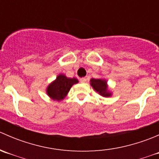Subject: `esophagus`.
Wrapping results in <instances>:
<instances>
[{
	"mask_svg": "<svg viewBox=\"0 0 159 159\" xmlns=\"http://www.w3.org/2000/svg\"><path fill=\"white\" fill-rule=\"evenodd\" d=\"M86 81H87V79H86L85 78H82L80 79V82L81 83H85Z\"/></svg>",
	"mask_w": 159,
	"mask_h": 159,
	"instance_id": "esophagus-1",
	"label": "esophagus"
}]
</instances>
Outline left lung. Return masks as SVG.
Returning a JSON list of instances; mask_svg holds the SVG:
<instances>
[{"mask_svg":"<svg viewBox=\"0 0 159 159\" xmlns=\"http://www.w3.org/2000/svg\"><path fill=\"white\" fill-rule=\"evenodd\" d=\"M90 84L93 89L98 93L102 97L109 98L112 96V92L108 89V81L104 78H91L90 80Z\"/></svg>","mask_w":159,"mask_h":159,"instance_id":"obj_1","label":"left lung"}]
</instances>
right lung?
<instances>
[{"label": "right lung", "instance_id": "right-lung-1", "mask_svg": "<svg viewBox=\"0 0 159 159\" xmlns=\"http://www.w3.org/2000/svg\"><path fill=\"white\" fill-rule=\"evenodd\" d=\"M77 83H78L77 78H68L64 74H59L56 79L48 85L46 93L52 100L61 102L68 95L70 88Z\"/></svg>", "mask_w": 159, "mask_h": 159}]
</instances>
